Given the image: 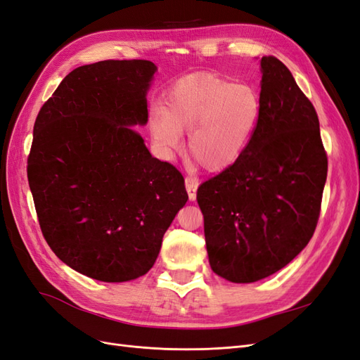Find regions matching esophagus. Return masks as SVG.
I'll use <instances>...</instances> for the list:
<instances>
[{"instance_id":"esophagus-1","label":"esophagus","mask_w":360,"mask_h":360,"mask_svg":"<svg viewBox=\"0 0 360 360\" xmlns=\"http://www.w3.org/2000/svg\"><path fill=\"white\" fill-rule=\"evenodd\" d=\"M184 183H186V191L189 193V200L191 201H195V198H197V189H198V180L192 177V176H188L186 179H184Z\"/></svg>"}]
</instances>
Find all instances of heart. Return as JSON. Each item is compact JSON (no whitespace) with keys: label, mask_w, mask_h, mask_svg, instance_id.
Returning a JSON list of instances; mask_svg holds the SVG:
<instances>
[{"label":"heart","mask_w":360,"mask_h":360,"mask_svg":"<svg viewBox=\"0 0 360 360\" xmlns=\"http://www.w3.org/2000/svg\"><path fill=\"white\" fill-rule=\"evenodd\" d=\"M261 117V97L249 84H236L212 72L181 76L167 90L163 108L150 115V130L168 155L183 146L212 172L231 167L243 155Z\"/></svg>","instance_id":"heart-1"}]
</instances>
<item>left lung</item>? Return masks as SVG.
<instances>
[{
	"label": "left lung",
	"mask_w": 360,
	"mask_h": 360,
	"mask_svg": "<svg viewBox=\"0 0 360 360\" xmlns=\"http://www.w3.org/2000/svg\"><path fill=\"white\" fill-rule=\"evenodd\" d=\"M261 117L243 155L198 188L209 263L236 284L264 279L308 245L328 177L315 108L275 57L261 58Z\"/></svg>",
	"instance_id": "1"
}]
</instances>
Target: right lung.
<instances>
[{"instance_id":"right-lung-1","label":"right lung","mask_w":360,"mask_h":360,"mask_svg":"<svg viewBox=\"0 0 360 360\" xmlns=\"http://www.w3.org/2000/svg\"><path fill=\"white\" fill-rule=\"evenodd\" d=\"M156 70L147 60L75 69L32 130L27 172L43 237L64 264L97 281L146 275L188 201L181 172L151 156L132 127L147 123Z\"/></svg>"}]
</instances>
